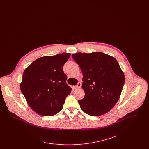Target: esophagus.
<instances>
[{
	"label": "esophagus",
	"mask_w": 149,
	"mask_h": 149,
	"mask_svg": "<svg viewBox=\"0 0 149 149\" xmlns=\"http://www.w3.org/2000/svg\"><path fill=\"white\" fill-rule=\"evenodd\" d=\"M81 83H80V82H78L77 85H76L75 86V89H80V88H81Z\"/></svg>",
	"instance_id": "1"
}]
</instances>
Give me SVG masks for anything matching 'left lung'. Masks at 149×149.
I'll list each match as a JSON object with an SVG mask.
<instances>
[{"label":"left lung","mask_w":149,"mask_h":149,"mask_svg":"<svg viewBox=\"0 0 149 149\" xmlns=\"http://www.w3.org/2000/svg\"><path fill=\"white\" fill-rule=\"evenodd\" d=\"M83 75L85 97L78 100L81 109L90 116L106 113L119 99L125 75L117 61L100 52L72 55Z\"/></svg>","instance_id":"left-lung-1"}]
</instances>
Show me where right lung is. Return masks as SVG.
Masks as SVG:
<instances>
[{
  "mask_svg": "<svg viewBox=\"0 0 149 149\" xmlns=\"http://www.w3.org/2000/svg\"><path fill=\"white\" fill-rule=\"evenodd\" d=\"M70 54L40 57L27 68L20 85L29 106L37 113L52 116L62 109L71 91L63 66Z\"/></svg>",
  "mask_w": 149,
  "mask_h": 149,
  "instance_id": "1",
  "label": "right lung"
}]
</instances>
